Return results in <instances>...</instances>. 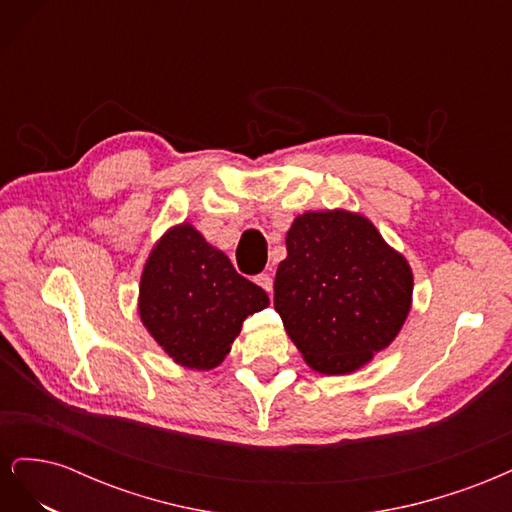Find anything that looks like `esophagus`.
Wrapping results in <instances>:
<instances>
[{
	"instance_id": "1",
	"label": "esophagus",
	"mask_w": 512,
	"mask_h": 512,
	"mask_svg": "<svg viewBox=\"0 0 512 512\" xmlns=\"http://www.w3.org/2000/svg\"><path fill=\"white\" fill-rule=\"evenodd\" d=\"M256 284L260 288H265L267 292H271L273 290V277L269 273H260V275H256Z\"/></svg>"
}]
</instances>
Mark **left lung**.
Listing matches in <instances>:
<instances>
[{"instance_id":"obj_1","label":"left lung","mask_w":512,"mask_h":512,"mask_svg":"<svg viewBox=\"0 0 512 512\" xmlns=\"http://www.w3.org/2000/svg\"><path fill=\"white\" fill-rule=\"evenodd\" d=\"M275 312L305 363L344 376L389 348L410 314L414 275L374 222L346 209L305 211L286 232Z\"/></svg>"}]
</instances>
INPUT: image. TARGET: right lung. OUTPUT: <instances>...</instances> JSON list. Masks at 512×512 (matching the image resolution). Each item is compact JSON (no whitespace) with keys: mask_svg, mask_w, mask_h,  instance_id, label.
Masks as SVG:
<instances>
[{"mask_svg":"<svg viewBox=\"0 0 512 512\" xmlns=\"http://www.w3.org/2000/svg\"><path fill=\"white\" fill-rule=\"evenodd\" d=\"M267 305V292L190 222L170 226L151 247L138 286L143 327L177 365L198 371L218 367L243 320Z\"/></svg>","mask_w":512,"mask_h":512,"instance_id":"add662e5","label":"right lung"}]
</instances>
